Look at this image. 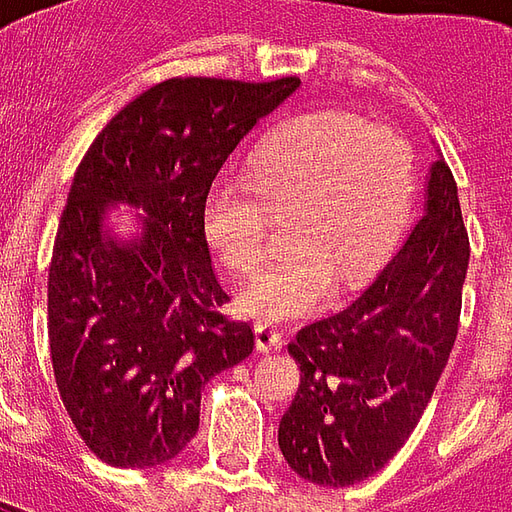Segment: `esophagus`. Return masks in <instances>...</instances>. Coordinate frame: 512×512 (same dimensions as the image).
<instances>
[{"instance_id": "34e87169", "label": "esophagus", "mask_w": 512, "mask_h": 512, "mask_svg": "<svg viewBox=\"0 0 512 512\" xmlns=\"http://www.w3.org/2000/svg\"><path fill=\"white\" fill-rule=\"evenodd\" d=\"M255 344L260 352H274L282 347V333L271 328V325H257L255 328Z\"/></svg>"}]
</instances>
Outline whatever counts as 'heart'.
Returning a JSON list of instances; mask_svg holds the SVG:
<instances>
[{
  "mask_svg": "<svg viewBox=\"0 0 512 512\" xmlns=\"http://www.w3.org/2000/svg\"><path fill=\"white\" fill-rule=\"evenodd\" d=\"M412 206L407 143L350 113L320 111L276 127L255 157L252 179L222 173L203 200V236L238 274L268 252L274 217L290 222L293 255L246 282L238 312L287 323L320 312L336 279L372 276L396 244Z\"/></svg>",
  "mask_w": 512,
  "mask_h": 512,
  "instance_id": "b5f03b06",
  "label": "heart"
}]
</instances>
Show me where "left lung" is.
Returning a JSON list of instances; mask_svg holds the SVG:
<instances>
[{
    "label": "left lung",
    "mask_w": 512,
    "mask_h": 512,
    "mask_svg": "<svg viewBox=\"0 0 512 512\" xmlns=\"http://www.w3.org/2000/svg\"><path fill=\"white\" fill-rule=\"evenodd\" d=\"M467 266L456 181L437 154L423 214L372 287L287 344L301 385L279 423V448L295 475L344 488L399 453L456 342Z\"/></svg>",
    "instance_id": "8db88e82"
}]
</instances>
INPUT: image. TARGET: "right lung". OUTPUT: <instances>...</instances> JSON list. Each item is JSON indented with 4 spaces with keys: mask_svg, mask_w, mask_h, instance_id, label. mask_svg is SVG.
Listing matches in <instances>:
<instances>
[{
    "mask_svg": "<svg viewBox=\"0 0 512 512\" xmlns=\"http://www.w3.org/2000/svg\"><path fill=\"white\" fill-rule=\"evenodd\" d=\"M301 86L170 78L121 108L75 170L48 271V342L67 415L121 469L176 458L198 434L200 393L255 347L230 323L203 200L260 119ZM136 214L127 239L110 208Z\"/></svg>",
    "mask_w": 512,
    "mask_h": 512,
    "instance_id": "1",
    "label": "right lung"
}]
</instances>
